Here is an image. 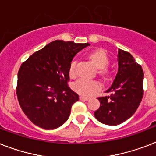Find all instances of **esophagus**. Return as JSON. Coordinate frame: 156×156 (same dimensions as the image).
Wrapping results in <instances>:
<instances>
[{"instance_id": "esophagus-1", "label": "esophagus", "mask_w": 156, "mask_h": 156, "mask_svg": "<svg viewBox=\"0 0 156 156\" xmlns=\"http://www.w3.org/2000/svg\"><path fill=\"white\" fill-rule=\"evenodd\" d=\"M79 99H80L81 100H90V98H89V97H86V96H83V95H80V96H79Z\"/></svg>"}]
</instances>
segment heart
<instances>
[{
	"instance_id": "b5f03b06",
	"label": "heart",
	"mask_w": 156,
	"mask_h": 156,
	"mask_svg": "<svg viewBox=\"0 0 156 156\" xmlns=\"http://www.w3.org/2000/svg\"><path fill=\"white\" fill-rule=\"evenodd\" d=\"M89 57L95 67L98 69H104L108 63V57L107 56L106 52L101 49L95 50L92 52L90 54ZM76 65H77V61L73 59L71 61L69 69L70 76L75 75ZM101 72H104V70H101ZM73 88L76 92H78L80 95H90L100 88V84L96 81L80 78L73 83Z\"/></svg>"
}]
</instances>
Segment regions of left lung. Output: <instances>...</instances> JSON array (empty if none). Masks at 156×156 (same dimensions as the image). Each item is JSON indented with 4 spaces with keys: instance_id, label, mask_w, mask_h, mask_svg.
I'll list each match as a JSON object with an SVG mask.
<instances>
[{
    "instance_id": "8db88e82",
    "label": "left lung",
    "mask_w": 156,
    "mask_h": 156,
    "mask_svg": "<svg viewBox=\"0 0 156 156\" xmlns=\"http://www.w3.org/2000/svg\"><path fill=\"white\" fill-rule=\"evenodd\" d=\"M118 71L108 96L99 97L100 107L94 112L98 121L117 126L133 116L143 99V71L129 52L118 49Z\"/></svg>"
}]
</instances>
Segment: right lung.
Returning a JSON list of instances; mask_svg holds the SVG:
<instances>
[{
	"label": "right lung",
	"mask_w": 156,
	"mask_h": 156,
	"mask_svg": "<svg viewBox=\"0 0 156 156\" xmlns=\"http://www.w3.org/2000/svg\"><path fill=\"white\" fill-rule=\"evenodd\" d=\"M89 44L55 40L33 53L18 73L17 96L21 108L33 124L53 129L68 120L79 100L68 86L73 56Z\"/></svg>",
	"instance_id": "add662e5"
}]
</instances>
